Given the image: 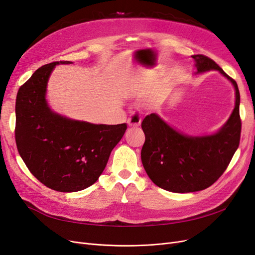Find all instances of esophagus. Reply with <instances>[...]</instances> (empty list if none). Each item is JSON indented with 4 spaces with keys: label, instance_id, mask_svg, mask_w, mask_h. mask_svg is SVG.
<instances>
[{
    "label": "esophagus",
    "instance_id": "esophagus-1",
    "mask_svg": "<svg viewBox=\"0 0 255 255\" xmlns=\"http://www.w3.org/2000/svg\"><path fill=\"white\" fill-rule=\"evenodd\" d=\"M128 123L129 127H139L141 125V116L139 114H132L128 119Z\"/></svg>",
    "mask_w": 255,
    "mask_h": 255
}]
</instances>
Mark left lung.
Instances as JSON below:
<instances>
[{"label": "left lung", "instance_id": "8db88e82", "mask_svg": "<svg viewBox=\"0 0 255 255\" xmlns=\"http://www.w3.org/2000/svg\"><path fill=\"white\" fill-rule=\"evenodd\" d=\"M201 74L218 71L235 89V106L217 132L189 136L169 126L157 114L148 115L141 123L145 140L141 161L146 174L158 187L172 192H194L210 187L226 171L241 140V96L236 82L211 58L192 55Z\"/></svg>", "mask_w": 255, "mask_h": 255}]
</instances>
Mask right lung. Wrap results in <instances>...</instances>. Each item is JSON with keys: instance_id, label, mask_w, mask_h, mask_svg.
<instances>
[{"instance_id": "1", "label": "right lung", "mask_w": 255, "mask_h": 255, "mask_svg": "<svg viewBox=\"0 0 255 255\" xmlns=\"http://www.w3.org/2000/svg\"><path fill=\"white\" fill-rule=\"evenodd\" d=\"M59 64L72 63L44 65L19 88L14 132L19 154L30 173L51 189L74 192L97 182L128 127L95 125L53 112L47 87Z\"/></svg>"}]
</instances>
